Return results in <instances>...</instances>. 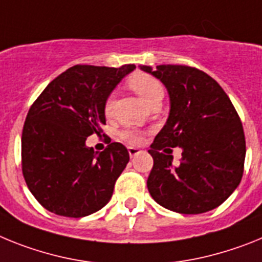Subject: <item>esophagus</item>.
<instances>
[{
	"instance_id": "34e87169",
	"label": "esophagus",
	"mask_w": 262,
	"mask_h": 262,
	"mask_svg": "<svg viewBox=\"0 0 262 262\" xmlns=\"http://www.w3.org/2000/svg\"><path fill=\"white\" fill-rule=\"evenodd\" d=\"M128 153L130 156V158H133L134 156H137L138 153H141V150L138 147H133V146H129L128 147Z\"/></svg>"
}]
</instances>
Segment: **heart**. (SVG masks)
Wrapping results in <instances>:
<instances>
[{"instance_id": "obj_1", "label": "heart", "mask_w": 262, "mask_h": 262, "mask_svg": "<svg viewBox=\"0 0 262 262\" xmlns=\"http://www.w3.org/2000/svg\"><path fill=\"white\" fill-rule=\"evenodd\" d=\"M128 85L134 92L137 93L146 105H150V104L157 101V100L161 101L163 95H165L162 83L154 76H151V75L144 74V72H136V74L130 75L128 77ZM113 104H115V96L109 95L106 97L105 103H104V113L106 116L112 113ZM121 137L125 141L130 142V144H140L141 142L140 133L136 130H129V129L128 130H122Z\"/></svg>"}]
</instances>
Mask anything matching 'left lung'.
<instances>
[{
    "instance_id": "1",
    "label": "left lung",
    "mask_w": 262,
    "mask_h": 262,
    "mask_svg": "<svg viewBox=\"0 0 262 262\" xmlns=\"http://www.w3.org/2000/svg\"><path fill=\"white\" fill-rule=\"evenodd\" d=\"M141 70L162 81L170 97L169 118L150 145V195L174 212L213 210L236 190L244 172L245 136L235 106L217 81L198 68ZM177 146L182 159L174 166L169 147Z\"/></svg>"
}]
</instances>
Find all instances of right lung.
<instances>
[{
  "instance_id": "right-lung-1",
  "label": "right lung",
  "mask_w": 262,
  "mask_h": 262,
  "mask_svg": "<svg viewBox=\"0 0 262 262\" xmlns=\"http://www.w3.org/2000/svg\"><path fill=\"white\" fill-rule=\"evenodd\" d=\"M136 68L74 66L55 77L29 109L22 130V172L35 199L50 212L83 217L101 210L129 153L111 142L97 153L85 145L101 133L104 103Z\"/></svg>"
}]
</instances>
